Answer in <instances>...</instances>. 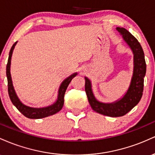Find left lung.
I'll return each instance as SVG.
<instances>
[{"label": "left lung", "instance_id": "obj_1", "mask_svg": "<svg viewBox=\"0 0 155 155\" xmlns=\"http://www.w3.org/2000/svg\"><path fill=\"white\" fill-rule=\"evenodd\" d=\"M116 30L122 36L124 41L133 53V76L125 94L121 99L110 103L100 102L94 95L91 81L85 77V90L92 109L97 113L110 117H119L125 115L140 102L143 95L144 77L147 71L143 50L138 40L124 28L117 27Z\"/></svg>", "mask_w": 155, "mask_h": 155}]
</instances>
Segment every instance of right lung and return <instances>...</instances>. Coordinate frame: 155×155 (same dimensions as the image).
<instances>
[{
    "mask_svg": "<svg viewBox=\"0 0 155 155\" xmlns=\"http://www.w3.org/2000/svg\"><path fill=\"white\" fill-rule=\"evenodd\" d=\"M17 41L12 45L11 50H10L9 55H8V63L6 65V77H7L8 81V92L9 95L10 100L13 105L17 107V110L20 111L21 114H23L25 117L29 118V119H41V118L47 117V116H52L55 114L62 109L64 105V94H65L66 90L68 87L69 83L78 74L77 72L73 73L68 78H66L65 80L61 83L60 87H59L58 92V97L57 100L53 105L48 106L45 107H31L29 106L24 105L23 103L20 100V99L17 97L16 92H15V88H14L13 83H12L11 72H10V67H11V60L12 56V53L15 49V45H17Z\"/></svg>",
    "mask_w": 155,
    "mask_h": 155,
    "instance_id": "right-lung-1",
    "label": "right lung"
}]
</instances>
